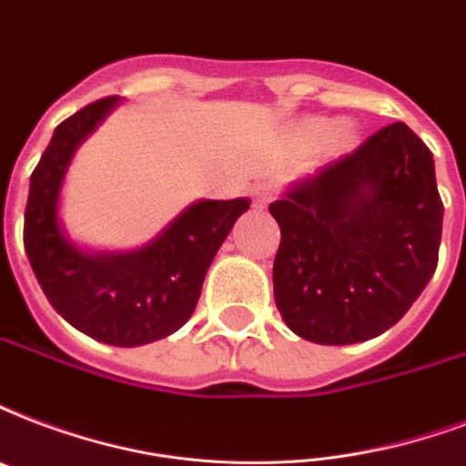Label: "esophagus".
Returning <instances> with one entry per match:
<instances>
[{
	"mask_svg": "<svg viewBox=\"0 0 466 466\" xmlns=\"http://www.w3.org/2000/svg\"><path fill=\"white\" fill-rule=\"evenodd\" d=\"M273 195H276L273 186H268V183H258V186H254V190H251V202H254V208L264 209L266 205L273 200Z\"/></svg>",
	"mask_w": 466,
	"mask_h": 466,
	"instance_id": "esophagus-1",
	"label": "esophagus"
}]
</instances>
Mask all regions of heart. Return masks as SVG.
Here are the masks:
<instances>
[{"label": "heart", "instance_id": "1", "mask_svg": "<svg viewBox=\"0 0 466 466\" xmlns=\"http://www.w3.org/2000/svg\"><path fill=\"white\" fill-rule=\"evenodd\" d=\"M328 128L329 124L325 122V119H308V122L300 127V134H303L308 141H318V138H322L328 134V141L332 148L350 147L351 138H354V131H351L347 124H335L329 132L327 131Z\"/></svg>", "mask_w": 466, "mask_h": 466}]
</instances>
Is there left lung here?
<instances>
[{"mask_svg":"<svg viewBox=\"0 0 466 466\" xmlns=\"http://www.w3.org/2000/svg\"><path fill=\"white\" fill-rule=\"evenodd\" d=\"M268 212L280 227L273 298L308 342L379 337L438 268L445 208L435 161L403 122L293 183Z\"/></svg>","mask_w":466,"mask_h":466,"instance_id":"1","label":"left lung"}]
</instances>
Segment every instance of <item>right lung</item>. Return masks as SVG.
<instances>
[{"instance_id":"obj_1","label":"right lung","mask_w":466,"mask_h":466,"mask_svg":"<svg viewBox=\"0 0 466 466\" xmlns=\"http://www.w3.org/2000/svg\"><path fill=\"white\" fill-rule=\"evenodd\" d=\"M119 97H105L67 116L31 173L24 248L48 303L92 339L138 347L173 335L193 315L212 258L248 209L247 198L200 200L137 251H85L63 232L60 187L73 154Z\"/></svg>"}]
</instances>
